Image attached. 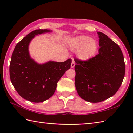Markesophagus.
Returning <instances> with one entry per match:
<instances>
[{
    "label": "esophagus",
    "instance_id": "1",
    "mask_svg": "<svg viewBox=\"0 0 133 133\" xmlns=\"http://www.w3.org/2000/svg\"><path fill=\"white\" fill-rule=\"evenodd\" d=\"M74 66H75V62L74 60H72L71 64V68H73V67H74Z\"/></svg>",
    "mask_w": 133,
    "mask_h": 133
}]
</instances>
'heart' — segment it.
<instances>
[{
  "label": "heart",
  "mask_w": 133,
  "mask_h": 133,
  "mask_svg": "<svg viewBox=\"0 0 133 133\" xmlns=\"http://www.w3.org/2000/svg\"><path fill=\"white\" fill-rule=\"evenodd\" d=\"M69 46L73 51L77 52L78 58L82 61H88L91 59L98 49L96 41L86 35L72 39L70 42Z\"/></svg>",
  "instance_id": "b5f03b06"
}]
</instances>
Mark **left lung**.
<instances>
[{
	"mask_svg": "<svg viewBox=\"0 0 133 133\" xmlns=\"http://www.w3.org/2000/svg\"><path fill=\"white\" fill-rule=\"evenodd\" d=\"M99 54L88 61L75 58V85L79 95L89 102L107 99L117 92L125 74V64L119 46L101 32Z\"/></svg>",
	"mask_w": 133,
	"mask_h": 133,
	"instance_id": "8db88e82",
	"label": "left lung"
}]
</instances>
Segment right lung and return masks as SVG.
I'll return each mask as SVG.
<instances>
[{
	"instance_id": "1",
	"label": "right lung",
	"mask_w": 133,
	"mask_h": 133,
	"mask_svg": "<svg viewBox=\"0 0 133 133\" xmlns=\"http://www.w3.org/2000/svg\"><path fill=\"white\" fill-rule=\"evenodd\" d=\"M51 31H33L17 43L11 56V83L22 98L32 102H41L51 97L58 82L71 67V59L63 62L49 61L41 64L31 58L29 52L31 41L36 35Z\"/></svg>"
}]
</instances>
